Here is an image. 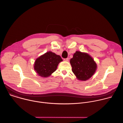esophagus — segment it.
<instances>
[{"mask_svg": "<svg viewBox=\"0 0 123 123\" xmlns=\"http://www.w3.org/2000/svg\"><path fill=\"white\" fill-rule=\"evenodd\" d=\"M64 60L65 61H68V58H64Z\"/></svg>", "mask_w": 123, "mask_h": 123, "instance_id": "esophagus-1", "label": "esophagus"}]
</instances>
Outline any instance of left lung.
Listing matches in <instances>:
<instances>
[{
  "instance_id": "left-lung-1",
  "label": "left lung",
  "mask_w": 123,
  "mask_h": 123,
  "mask_svg": "<svg viewBox=\"0 0 123 123\" xmlns=\"http://www.w3.org/2000/svg\"><path fill=\"white\" fill-rule=\"evenodd\" d=\"M72 71L78 80L86 81L94 74L97 65L88 54L77 51L70 60Z\"/></svg>"
}]
</instances>
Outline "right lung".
<instances>
[{"label": "right lung", "mask_w": 123, "mask_h": 123, "mask_svg": "<svg viewBox=\"0 0 123 123\" xmlns=\"http://www.w3.org/2000/svg\"><path fill=\"white\" fill-rule=\"evenodd\" d=\"M62 61L59 55L51 51L47 52L37 59L34 68L39 76L47 77L56 71L58 64Z\"/></svg>", "instance_id": "1"}]
</instances>
